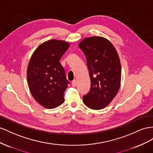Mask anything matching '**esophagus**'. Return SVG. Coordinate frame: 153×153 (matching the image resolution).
<instances>
[{
  "label": "esophagus",
  "instance_id": "obj_1",
  "mask_svg": "<svg viewBox=\"0 0 153 153\" xmlns=\"http://www.w3.org/2000/svg\"><path fill=\"white\" fill-rule=\"evenodd\" d=\"M76 85H77V81H76V79H74V80H73L72 82V86L73 87H76Z\"/></svg>",
  "mask_w": 153,
  "mask_h": 153
}]
</instances>
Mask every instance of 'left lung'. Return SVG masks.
<instances>
[{
    "label": "left lung",
    "mask_w": 153,
    "mask_h": 153,
    "mask_svg": "<svg viewBox=\"0 0 153 153\" xmlns=\"http://www.w3.org/2000/svg\"><path fill=\"white\" fill-rule=\"evenodd\" d=\"M86 56L91 81L90 91L82 97L85 105L92 110L107 106L119 91L121 65L111 43L100 36L86 38L78 45Z\"/></svg>",
    "instance_id": "8db88e82"
}]
</instances>
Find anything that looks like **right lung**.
I'll return each mask as SVG.
<instances>
[{
    "instance_id": "add662e5",
    "label": "right lung",
    "mask_w": 153,
    "mask_h": 153,
    "mask_svg": "<svg viewBox=\"0 0 153 153\" xmlns=\"http://www.w3.org/2000/svg\"><path fill=\"white\" fill-rule=\"evenodd\" d=\"M69 46L62 40L47 41L37 48L29 61V90L34 99L47 109L58 107L65 101L63 94L70 82L59 61Z\"/></svg>"
}]
</instances>
